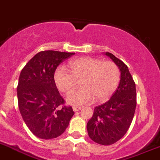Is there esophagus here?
<instances>
[{
  "label": "esophagus",
  "mask_w": 160,
  "mask_h": 160,
  "mask_svg": "<svg viewBox=\"0 0 160 160\" xmlns=\"http://www.w3.org/2000/svg\"><path fill=\"white\" fill-rule=\"evenodd\" d=\"M72 108H73L74 112H78V111H79V110L82 109V108H81V107H78V106H74Z\"/></svg>",
  "instance_id": "obj_1"
}]
</instances>
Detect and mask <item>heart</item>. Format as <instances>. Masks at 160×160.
<instances>
[{"instance_id": "obj_1", "label": "heart", "mask_w": 160, "mask_h": 160, "mask_svg": "<svg viewBox=\"0 0 160 160\" xmlns=\"http://www.w3.org/2000/svg\"><path fill=\"white\" fill-rule=\"evenodd\" d=\"M69 71L65 67L56 68L54 82L60 92L67 94L74 89L76 80H80L82 88L71 92L66 97L71 105H82L106 101L115 92L119 82V70L112 62H102L94 58L73 59L68 63Z\"/></svg>"}]
</instances>
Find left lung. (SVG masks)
<instances>
[{
  "label": "left lung",
  "mask_w": 160,
  "mask_h": 160,
  "mask_svg": "<svg viewBox=\"0 0 160 160\" xmlns=\"http://www.w3.org/2000/svg\"><path fill=\"white\" fill-rule=\"evenodd\" d=\"M120 71V82L116 92L104 104L94 108L93 116L87 123L92 140L108 146L124 136L129 129L136 106V84L128 67L109 52H105Z\"/></svg>",
  "instance_id": "8db88e82"
}]
</instances>
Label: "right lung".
Here are the masks:
<instances>
[{
    "label": "right lung",
    "instance_id": "right-lung-1",
    "mask_svg": "<svg viewBox=\"0 0 160 160\" xmlns=\"http://www.w3.org/2000/svg\"><path fill=\"white\" fill-rule=\"evenodd\" d=\"M73 55L57 51L38 52L20 74L17 88L20 112L38 138L52 139L61 136L75 114L71 106H62L65 101L54 82L59 64Z\"/></svg>",
    "mask_w": 160,
    "mask_h": 160
}]
</instances>
